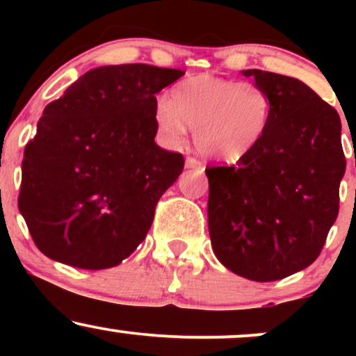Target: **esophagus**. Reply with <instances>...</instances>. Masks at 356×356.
I'll return each instance as SVG.
<instances>
[{"label":"esophagus","instance_id":"obj_1","mask_svg":"<svg viewBox=\"0 0 356 356\" xmlns=\"http://www.w3.org/2000/svg\"><path fill=\"white\" fill-rule=\"evenodd\" d=\"M186 167L187 169H195V170H204V164H202V161H199V159H195V157H187L186 159Z\"/></svg>","mask_w":356,"mask_h":356}]
</instances>
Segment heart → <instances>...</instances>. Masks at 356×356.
<instances>
[{
	"label": "heart",
	"instance_id": "b5f03b06",
	"mask_svg": "<svg viewBox=\"0 0 356 356\" xmlns=\"http://www.w3.org/2000/svg\"><path fill=\"white\" fill-rule=\"evenodd\" d=\"M273 115V99L254 81L194 75L174 85L155 105V122L169 144H182L194 130L199 152L216 161L246 157L261 144Z\"/></svg>",
	"mask_w": 356,
	"mask_h": 356
}]
</instances>
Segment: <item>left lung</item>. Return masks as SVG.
<instances>
[{
    "mask_svg": "<svg viewBox=\"0 0 356 356\" xmlns=\"http://www.w3.org/2000/svg\"><path fill=\"white\" fill-rule=\"evenodd\" d=\"M273 99L261 144L236 165H211L212 249L229 271L276 281L320 256L340 209L345 174L340 115L303 81L244 70Z\"/></svg>",
    "mask_w": 356,
    "mask_h": 356,
    "instance_id": "left-lung-1",
    "label": "left lung"
}]
</instances>
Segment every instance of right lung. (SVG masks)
I'll return each mask as SVG.
<instances>
[{"instance_id": "obj_1", "label": "right lung", "mask_w": 356, "mask_h": 356, "mask_svg": "<svg viewBox=\"0 0 356 356\" xmlns=\"http://www.w3.org/2000/svg\"><path fill=\"white\" fill-rule=\"evenodd\" d=\"M186 72L145 63L93 68L43 110L24 147L18 207L36 248L107 269L136 251L184 169L154 142L155 93Z\"/></svg>"}]
</instances>
